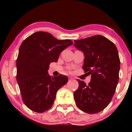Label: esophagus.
Instances as JSON below:
<instances>
[{"mask_svg": "<svg viewBox=\"0 0 132 132\" xmlns=\"http://www.w3.org/2000/svg\"><path fill=\"white\" fill-rule=\"evenodd\" d=\"M72 79V78H69V81H71V80Z\"/></svg>", "mask_w": 132, "mask_h": 132, "instance_id": "34e87169", "label": "esophagus"}]
</instances>
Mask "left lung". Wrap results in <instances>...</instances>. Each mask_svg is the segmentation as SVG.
Masks as SVG:
<instances>
[{
	"label": "left lung",
	"mask_w": 132,
	"mask_h": 132,
	"mask_svg": "<svg viewBox=\"0 0 132 132\" xmlns=\"http://www.w3.org/2000/svg\"><path fill=\"white\" fill-rule=\"evenodd\" d=\"M74 46L83 53L82 68L91 75L87 85L78 79L79 87L74 93L76 104L86 113L100 112L109 104L119 82L120 62L117 47L102 35L75 40Z\"/></svg>",
	"instance_id": "1"
}]
</instances>
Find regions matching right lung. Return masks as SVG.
I'll return each instance as SVG.
<instances>
[{
    "label": "right lung",
    "mask_w": 132,
    "mask_h": 132,
    "mask_svg": "<svg viewBox=\"0 0 132 132\" xmlns=\"http://www.w3.org/2000/svg\"><path fill=\"white\" fill-rule=\"evenodd\" d=\"M72 45L70 40H59L44 31L33 33L21 44L16 63V81L23 101L30 110L43 113L52 107L57 91L68 79L61 75L50 76V64L56 63L62 51Z\"/></svg>",
    "instance_id": "1"
}]
</instances>
